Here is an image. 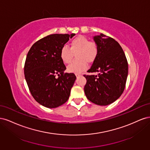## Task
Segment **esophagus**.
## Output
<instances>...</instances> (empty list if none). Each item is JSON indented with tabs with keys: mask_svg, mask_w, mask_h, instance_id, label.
<instances>
[{
	"mask_svg": "<svg viewBox=\"0 0 150 150\" xmlns=\"http://www.w3.org/2000/svg\"><path fill=\"white\" fill-rule=\"evenodd\" d=\"M76 76L77 78H78V77H79V76H81V74H76Z\"/></svg>",
	"mask_w": 150,
	"mask_h": 150,
	"instance_id": "34e87169",
	"label": "esophagus"
}]
</instances>
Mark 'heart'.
Here are the masks:
<instances>
[{
  "instance_id": "heart-1",
  "label": "heart",
  "mask_w": 150,
  "mask_h": 150,
  "mask_svg": "<svg viewBox=\"0 0 150 150\" xmlns=\"http://www.w3.org/2000/svg\"><path fill=\"white\" fill-rule=\"evenodd\" d=\"M99 47L94 41H90L86 36L79 35L70 42L69 47L62 46L60 50V57L65 64H69L76 53V61L67 67L69 72L78 74L84 71L88 67V62H93L98 55Z\"/></svg>"
}]
</instances>
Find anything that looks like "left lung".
<instances>
[{
  "instance_id": "8db88e82",
  "label": "left lung",
  "mask_w": 150,
  "mask_h": 150,
  "mask_svg": "<svg viewBox=\"0 0 150 150\" xmlns=\"http://www.w3.org/2000/svg\"><path fill=\"white\" fill-rule=\"evenodd\" d=\"M98 55L87 71L98 75L84 74L87 82L84 93L90 101L106 106L118 99L125 88L128 64L122 47L114 39L103 34L95 36Z\"/></svg>"
}]
</instances>
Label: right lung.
Returning <instances> with one entry per match:
<instances>
[{"label":"right lung","instance_id":"right-lung-1","mask_svg":"<svg viewBox=\"0 0 150 150\" xmlns=\"http://www.w3.org/2000/svg\"><path fill=\"white\" fill-rule=\"evenodd\" d=\"M71 35L54 34L35 42L29 51L24 64V75L30 92L41 105L54 108L65 103L76 77L64 72L60 50Z\"/></svg>","mask_w":150,"mask_h":150}]
</instances>
